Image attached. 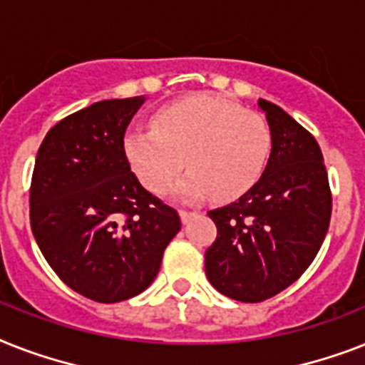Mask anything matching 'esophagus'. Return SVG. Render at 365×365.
Wrapping results in <instances>:
<instances>
[{
    "instance_id": "34e87169",
    "label": "esophagus",
    "mask_w": 365,
    "mask_h": 365,
    "mask_svg": "<svg viewBox=\"0 0 365 365\" xmlns=\"http://www.w3.org/2000/svg\"><path fill=\"white\" fill-rule=\"evenodd\" d=\"M180 217H182V223H189V221L195 217V212H189V210H180Z\"/></svg>"
}]
</instances>
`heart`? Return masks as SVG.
Instances as JSON below:
<instances>
[{
	"label": "heart",
	"instance_id": "heart-1",
	"mask_svg": "<svg viewBox=\"0 0 365 365\" xmlns=\"http://www.w3.org/2000/svg\"><path fill=\"white\" fill-rule=\"evenodd\" d=\"M123 152L142 185L167 191L187 159L191 168L176 185L183 198H236L259 182L272 155V131L257 112L230 101L197 96L165 106L153 129H131Z\"/></svg>",
	"mask_w": 365,
	"mask_h": 365
}]
</instances>
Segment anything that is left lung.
I'll return each instance as SVG.
<instances>
[{"label": "left lung", "mask_w": 365, "mask_h": 365, "mask_svg": "<svg viewBox=\"0 0 365 365\" xmlns=\"http://www.w3.org/2000/svg\"><path fill=\"white\" fill-rule=\"evenodd\" d=\"M272 131L260 180L236 202L208 212L217 238L206 275L221 294L257 304L292 285L313 262L330 227L331 192L315 136L283 108L259 99Z\"/></svg>", "instance_id": "1"}]
</instances>
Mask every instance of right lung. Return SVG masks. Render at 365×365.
Instances as JSON below:
<instances>
[{"mask_svg":"<svg viewBox=\"0 0 365 365\" xmlns=\"http://www.w3.org/2000/svg\"><path fill=\"white\" fill-rule=\"evenodd\" d=\"M144 101H99L67 115L35 159L29 221L38 250L65 285L101 304L152 285L182 229L176 210L142 187L123 152Z\"/></svg>","mask_w":365,"mask_h":365,"instance_id":"right-lung-1","label":"right lung"}]
</instances>
